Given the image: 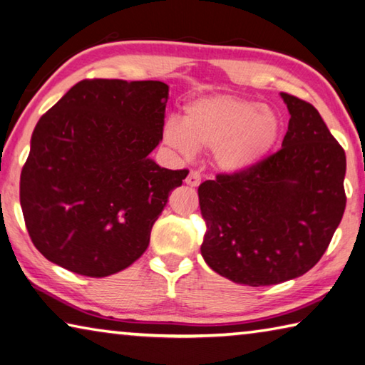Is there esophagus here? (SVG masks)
<instances>
[{"label":"esophagus","mask_w":365,"mask_h":365,"mask_svg":"<svg viewBox=\"0 0 365 365\" xmlns=\"http://www.w3.org/2000/svg\"><path fill=\"white\" fill-rule=\"evenodd\" d=\"M185 182H187V185H190V187H200L201 183V174L197 170H191L188 177L185 178Z\"/></svg>","instance_id":"34e87169"}]
</instances>
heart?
Instances as JSON below:
<instances>
[{"label": "heart", "mask_w": 365, "mask_h": 365, "mask_svg": "<svg viewBox=\"0 0 365 365\" xmlns=\"http://www.w3.org/2000/svg\"><path fill=\"white\" fill-rule=\"evenodd\" d=\"M281 119L258 102L228 94L200 97L183 110L182 123L168 121L163 140L183 156L212 150L218 169L228 174L260 164L281 135Z\"/></svg>", "instance_id": "1"}]
</instances>
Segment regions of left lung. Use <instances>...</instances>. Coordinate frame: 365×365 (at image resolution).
<instances>
[{
  "label": "left lung",
  "instance_id": "left-lung-1",
  "mask_svg": "<svg viewBox=\"0 0 365 365\" xmlns=\"http://www.w3.org/2000/svg\"><path fill=\"white\" fill-rule=\"evenodd\" d=\"M282 148L240 174L197 188L207 231L201 254L227 279L260 287L302 276L321 260L346 205V156L313 105L281 92Z\"/></svg>",
  "mask_w": 365,
  "mask_h": 365
}]
</instances>
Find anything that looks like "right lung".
Instances as JSON below:
<instances>
[{
  "instance_id": "add662e5",
  "label": "right lung",
  "mask_w": 365,
  "mask_h": 365,
  "mask_svg": "<svg viewBox=\"0 0 365 365\" xmlns=\"http://www.w3.org/2000/svg\"><path fill=\"white\" fill-rule=\"evenodd\" d=\"M169 86L84 79L33 130L21 205L35 247L76 274L105 277L147 250L153 223L188 170L150 158Z\"/></svg>"
}]
</instances>
